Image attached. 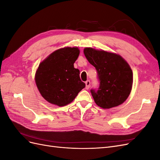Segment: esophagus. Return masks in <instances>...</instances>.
<instances>
[{
    "label": "esophagus",
    "mask_w": 160,
    "mask_h": 160,
    "mask_svg": "<svg viewBox=\"0 0 160 160\" xmlns=\"http://www.w3.org/2000/svg\"><path fill=\"white\" fill-rule=\"evenodd\" d=\"M85 85H86L85 88H86L87 89H89V88H90V85H91V82H90V81H89V80H88V81H87L85 82Z\"/></svg>",
    "instance_id": "1"
}]
</instances>
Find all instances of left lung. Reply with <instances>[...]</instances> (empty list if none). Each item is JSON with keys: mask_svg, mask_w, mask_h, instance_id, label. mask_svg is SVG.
Returning <instances> with one entry per match:
<instances>
[{"mask_svg": "<svg viewBox=\"0 0 160 160\" xmlns=\"http://www.w3.org/2000/svg\"><path fill=\"white\" fill-rule=\"evenodd\" d=\"M87 59L98 72L99 87L91 89L95 103L103 109H109L123 103L130 94L133 72L128 62L115 53L85 48Z\"/></svg>", "mask_w": 160, "mask_h": 160, "instance_id": "obj_1", "label": "left lung"}]
</instances>
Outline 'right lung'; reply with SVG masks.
Instances as JSON below:
<instances>
[{
	"label": "right lung",
	"mask_w": 160,
	"mask_h": 160,
	"mask_svg": "<svg viewBox=\"0 0 160 160\" xmlns=\"http://www.w3.org/2000/svg\"><path fill=\"white\" fill-rule=\"evenodd\" d=\"M79 55L78 48H62L51 53L40 63L35 81L42 98L48 102L58 106L66 105L85 88L79 70L74 68Z\"/></svg>",
	"instance_id": "1"
}]
</instances>
